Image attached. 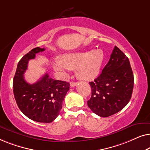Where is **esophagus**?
I'll return each mask as SVG.
<instances>
[{"label": "esophagus", "mask_w": 150, "mask_h": 150, "mask_svg": "<svg viewBox=\"0 0 150 150\" xmlns=\"http://www.w3.org/2000/svg\"><path fill=\"white\" fill-rule=\"evenodd\" d=\"M76 84H77V83H75V82H70V86L71 87H75L76 85Z\"/></svg>", "instance_id": "34e87169"}]
</instances>
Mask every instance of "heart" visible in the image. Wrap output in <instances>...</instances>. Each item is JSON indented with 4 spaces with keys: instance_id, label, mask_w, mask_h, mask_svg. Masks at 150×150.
<instances>
[{
    "instance_id": "heart-1",
    "label": "heart",
    "mask_w": 150,
    "mask_h": 150,
    "mask_svg": "<svg viewBox=\"0 0 150 150\" xmlns=\"http://www.w3.org/2000/svg\"><path fill=\"white\" fill-rule=\"evenodd\" d=\"M101 50H85L69 53L63 58H55L52 61L53 69L65 75L70 69H77V76L82 80H91L99 74L104 61Z\"/></svg>"
}]
</instances>
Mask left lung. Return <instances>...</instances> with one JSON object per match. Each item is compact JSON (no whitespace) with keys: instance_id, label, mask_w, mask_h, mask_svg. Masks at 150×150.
Here are the masks:
<instances>
[{"instance_id":"obj_1","label":"left lung","mask_w":150,"mask_h":150,"mask_svg":"<svg viewBox=\"0 0 150 150\" xmlns=\"http://www.w3.org/2000/svg\"><path fill=\"white\" fill-rule=\"evenodd\" d=\"M89 84L91 97L87 105L94 113L106 117L120 111L130 101L134 86L128 57L115 46L102 73Z\"/></svg>"}]
</instances>
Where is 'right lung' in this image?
<instances>
[{
	"label": "right lung",
	"mask_w": 150,
	"mask_h": 150,
	"mask_svg": "<svg viewBox=\"0 0 150 150\" xmlns=\"http://www.w3.org/2000/svg\"><path fill=\"white\" fill-rule=\"evenodd\" d=\"M44 50V48L37 47L20 59L13 78V89L18 106L27 117L38 122L50 123L62 108L69 83L51 79L48 73L33 84L28 83L24 78L28 61Z\"/></svg>",
	"instance_id": "1"
}]
</instances>
